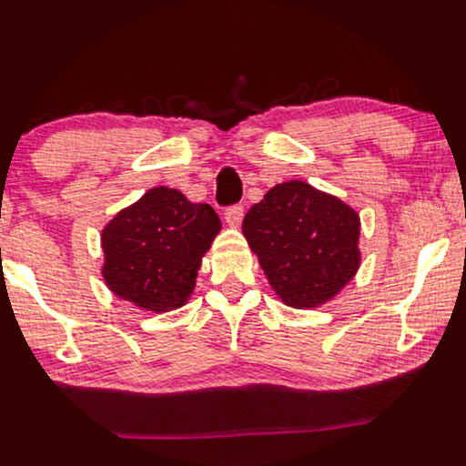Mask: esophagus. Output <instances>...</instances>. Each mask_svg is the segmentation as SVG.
<instances>
[{
  "instance_id": "34e87169",
  "label": "esophagus",
  "mask_w": 466,
  "mask_h": 466,
  "mask_svg": "<svg viewBox=\"0 0 466 466\" xmlns=\"http://www.w3.org/2000/svg\"><path fill=\"white\" fill-rule=\"evenodd\" d=\"M242 218H244V207L242 205H233L228 207L227 211H224V220H227L228 227L238 228L239 224H242Z\"/></svg>"
}]
</instances>
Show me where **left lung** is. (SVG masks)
Listing matches in <instances>:
<instances>
[{"mask_svg":"<svg viewBox=\"0 0 466 466\" xmlns=\"http://www.w3.org/2000/svg\"><path fill=\"white\" fill-rule=\"evenodd\" d=\"M242 233L283 305L320 308L358 272L360 213L303 180L279 183L246 213Z\"/></svg>","mask_w":466,"mask_h":466,"instance_id":"obj_1","label":"left lung"}]
</instances>
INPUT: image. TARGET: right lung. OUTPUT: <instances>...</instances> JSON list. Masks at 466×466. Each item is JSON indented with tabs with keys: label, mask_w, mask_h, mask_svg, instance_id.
<instances>
[{
	"label": "right lung",
	"mask_w": 466,
	"mask_h": 466,
	"mask_svg": "<svg viewBox=\"0 0 466 466\" xmlns=\"http://www.w3.org/2000/svg\"><path fill=\"white\" fill-rule=\"evenodd\" d=\"M220 228L205 202L196 205L178 189H147L102 228L104 283L115 297L152 314L183 308Z\"/></svg>",
	"instance_id": "1"
}]
</instances>
